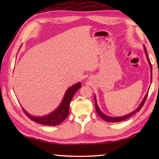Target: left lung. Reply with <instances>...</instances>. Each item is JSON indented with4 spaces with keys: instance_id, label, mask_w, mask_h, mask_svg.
<instances>
[{
    "instance_id": "obj_1",
    "label": "left lung",
    "mask_w": 159,
    "mask_h": 159,
    "mask_svg": "<svg viewBox=\"0 0 159 159\" xmlns=\"http://www.w3.org/2000/svg\"><path fill=\"white\" fill-rule=\"evenodd\" d=\"M143 49H144L145 54H146V59H147L148 61V63H149V66H150V70H151V83H152V67L151 63H150V61L149 59H148V54H147L146 48V47H145V46H143ZM149 89H150V88H149ZM149 89H148V91H149ZM148 93V92H147V93L146 94V96H144L143 99L142 100V101H141V102L139 104V107H138L135 110H134V111H133V112H131V113H128V114H127V115H125V116H120V117H111V116H107V115L103 113L102 112V111H101V110L100 109V108H99L98 105L96 97V95H94V100H95V107H96V112H97L98 114V116H99L101 118H102V119H103L104 121H107V122H120V121L125 120L128 119V118L132 116H133V115H134V113H135L136 112H137V111H139L141 109V107H143V105L144 104L145 101H146V98H147Z\"/></svg>"
}]
</instances>
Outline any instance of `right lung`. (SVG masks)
Returning <instances> with one entry per match:
<instances>
[{
    "label": "right lung",
    "instance_id": "1",
    "mask_svg": "<svg viewBox=\"0 0 159 159\" xmlns=\"http://www.w3.org/2000/svg\"><path fill=\"white\" fill-rule=\"evenodd\" d=\"M21 47V46H20ZM19 51V50H18ZM81 87V83L80 82L74 84L72 86L70 87L65 93L61 102L59 104V105L51 113L46 115L43 116H35L27 113L24 108L22 107L24 112L27 116L30 119L33 121H35L37 123H39L46 126H55L62 123L65 120L69 113L70 109V104L72 100L73 96L76 92Z\"/></svg>",
    "mask_w": 159,
    "mask_h": 159
}]
</instances>
